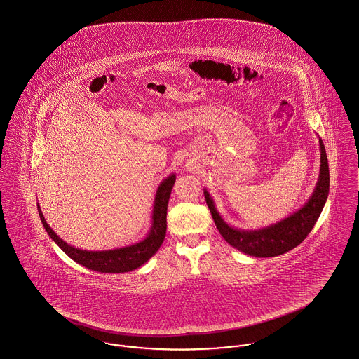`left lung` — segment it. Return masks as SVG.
I'll use <instances>...</instances> for the list:
<instances>
[{"instance_id":"8db88e82","label":"left lung","mask_w":359,"mask_h":359,"mask_svg":"<svg viewBox=\"0 0 359 359\" xmlns=\"http://www.w3.org/2000/svg\"><path fill=\"white\" fill-rule=\"evenodd\" d=\"M320 148V171L316 187L313 189L307 203L300 207L297 211L290 214V217L269 224L266 227H261L257 230H241L224 222L219 215L214 199L205 192V203L210 208L212 219L217 224L221 236L226 239L233 248L239 252L253 257H274L284 255L287 252L300 245L307 238L309 231L315 226L322 210L325 205L328 191H330V171H328V160L325 154V144L319 138Z\"/></svg>"}]
</instances>
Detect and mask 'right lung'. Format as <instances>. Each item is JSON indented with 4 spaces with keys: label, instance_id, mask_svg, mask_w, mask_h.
<instances>
[{
    "label": "right lung",
    "instance_id": "add662e5",
    "mask_svg": "<svg viewBox=\"0 0 359 359\" xmlns=\"http://www.w3.org/2000/svg\"><path fill=\"white\" fill-rule=\"evenodd\" d=\"M176 175L171 173L165 177L156 191L154 195V210H152V221L151 229L144 239L138 241L136 243L122 246L117 249L109 250H83L75 246H71L67 242L60 238L51 226L47 223L40 205L37 203V210L41 223L48 233V236L53 239V242L74 259L75 262L81 264L87 269L101 272V273H125L135 271L144 265L154 253L160 249L163 241L165 238L167 231V207L171 196L172 187L175 184Z\"/></svg>",
    "mask_w": 359,
    "mask_h": 359
}]
</instances>
